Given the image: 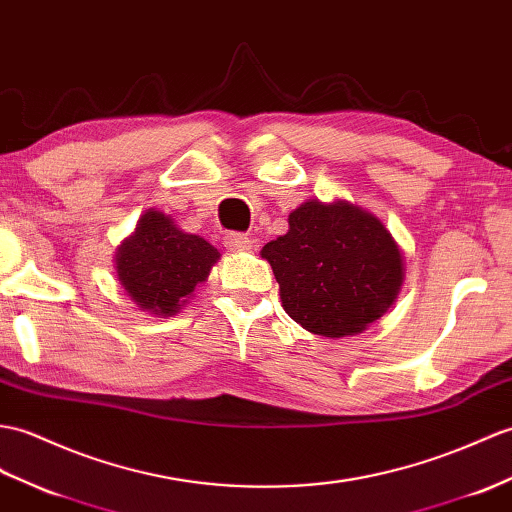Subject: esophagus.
Returning <instances> with one entry per match:
<instances>
[{"label":"esophagus","mask_w":512,"mask_h":512,"mask_svg":"<svg viewBox=\"0 0 512 512\" xmlns=\"http://www.w3.org/2000/svg\"><path fill=\"white\" fill-rule=\"evenodd\" d=\"M224 246H227L229 251H235V253L248 251V248H251V237L244 235V233L231 231V233L224 235Z\"/></svg>","instance_id":"esophagus-1"}]
</instances>
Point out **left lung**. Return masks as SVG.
<instances>
[{
    "instance_id": "left-lung-1",
    "label": "left lung",
    "mask_w": 512,
    "mask_h": 512,
    "mask_svg": "<svg viewBox=\"0 0 512 512\" xmlns=\"http://www.w3.org/2000/svg\"><path fill=\"white\" fill-rule=\"evenodd\" d=\"M283 310L303 329L342 338L362 331L397 299L399 246L371 213L349 202L310 200L290 213V231L264 246Z\"/></svg>"
}]
</instances>
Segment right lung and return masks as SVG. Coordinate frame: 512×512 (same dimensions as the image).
Returning <instances> with one entry per match:
<instances>
[{
  "label": "right lung",
  "mask_w": 512,
  "mask_h": 512,
  "mask_svg": "<svg viewBox=\"0 0 512 512\" xmlns=\"http://www.w3.org/2000/svg\"><path fill=\"white\" fill-rule=\"evenodd\" d=\"M220 255L200 235H189L159 211H146L135 235L117 253V277L141 310L174 314L209 275Z\"/></svg>",
  "instance_id": "right-lung-1"
}]
</instances>
